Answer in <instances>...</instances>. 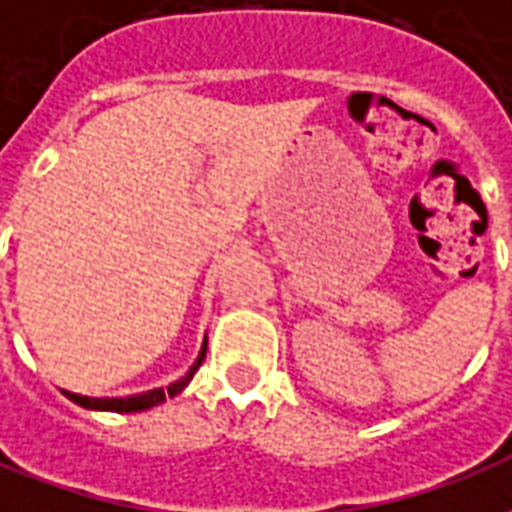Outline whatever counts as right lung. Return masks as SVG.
<instances>
[{
  "mask_svg": "<svg viewBox=\"0 0 512 512\" xmlns=\"http://www.w3.org/2000/svg\"><path fill=\"white\" fill-rule=\"evenodd\" d=\"M205 351H208V337L202 340L200 356L194 359V365L189 367V373L180 378V381H172L167 389H150V392H139V395H128V397H87V395H76V392H65V397H71L73 403H79L82 408H90V411H117V414H134V411H147V408L158 406V403H164L167 397L180 395L189 381L197 373V367L202 365V359H205Z\"/></svg>",
  "mask_w": 512,
  "mask_h": 512,
  "instance_id": "add662e5",
  "label": "right lung"
}]
</instances>
